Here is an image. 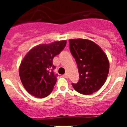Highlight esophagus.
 Returning a JSON list of instances; mask_svg holds the SVG:
<instances>
[{
	"instance_id": "esophagus-1",
	"label": "esophagus",
	"mask_w": 127,
	"mask_h": 127,
	"mask_svg": "<svg viewBox=\"0 0 127 127\" xmlns=\"http://www.w3.org/2000/svg\"><path fill=\"white\" fill-rule=\"evenodd\" d=\"M64 77H65V78H67V77H68V75H67V73L65 74L64 75Z\"/></svg>"
}]
</instances>
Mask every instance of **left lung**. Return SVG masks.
Returning <instances> with one entry per match:
<instances>
[{
	"label": "left lung",
	"mask_w": 127,
	"mask_h": 127,
	"mask_svg": "<svg viewBox=\"0 0 127 127\" xmlns=\"http://www.w3.org/2000/svg\"><path fill=\"white\" fill-rule=\"evenodd\" d=\"M69 42L79 74V81L72 83V87L83 95L96 92L108 76L109 64L107 56L97 44L90 40L70 39Z\"/></svg>",
	"instance_id": "1"
}]
</instances>
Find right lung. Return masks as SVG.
<instances>
[{"label":"right lung","instance_id":"obj_1","mask_svg":"<svg viewBox=\"0 0 127 127\" xmlns=\"http://www.w3.org/2000/svg\"><path fill=\"white\" fill-rule=\"evenodd\" d=\"M67 41H56L40 44L29 51L21 63L19 74L24 88L30 95L44 98L52 92L58 74L53 72L56 67L53 58L60 53Z\"/></svg>","mask_w":127,"mask_h":127}]
</instances>
